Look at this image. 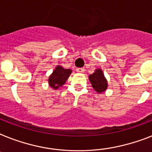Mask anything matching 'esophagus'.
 <instances>
[{"label": "esophagus", "instance_id": "esophagus-1", "mask_svg": "<svg viewBox=\"0 0 152 152\" xmlns=\"http://www.w3.org/2000/svg\"><path fill=\"white\" fill-rule=\"evenodd\" d=\"M85 69L83 68H77L76 69V72H80V73H82V72H84Z\"/></svg>", "mask_w": 152, "mask_h": 152}]
</instances>
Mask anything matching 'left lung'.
I'll list each match as a JSON object with an SVG mask.
<instances>
[{
  "instance_id": "obj_1",
  "label": "left lung",
  "mask_w": 152,
  "mask_h": 152,
  "mask_svg": "<svg viewBox=\"0 0 152 152\" xmlns=\"http://www.w3.org/2000/svg\"><path fill=\"white\" fill-rule=\"evenodd\" d=\"M89 80L92 84L93 88L98 93L104 92L107 89L108 87L107 80L104 78L102 69H96L95 72L89 76Z\"/></svg>"
}]
</instances>
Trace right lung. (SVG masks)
Here are the masks:
<instances>
[{"mask_svg":"<svg viewBox=\"0 0 152 152\" xmlns=\"http://www.w3.org/2000/svg\"><path fill=\"white\" fill-rule=\"evenodd\" d=\"M71 72V69H65L59 65L57 66L55 71L49 77V84L54 89H58L59 87H61L66 82Z\"/></svg>","mask_w":152,"mask_h":152,"instance_id":"obj_1","label":"right lung"}]
</instances>
